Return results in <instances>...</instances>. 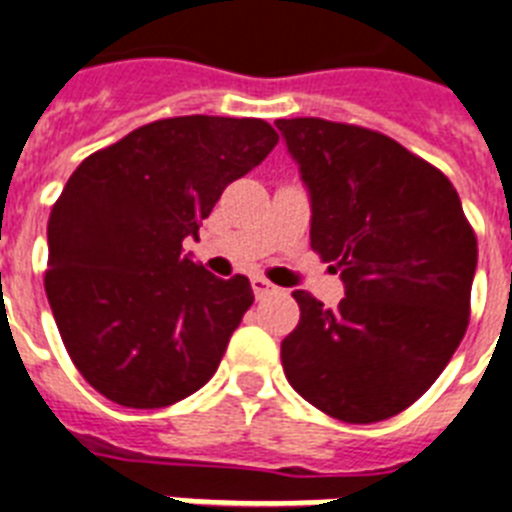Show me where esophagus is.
<instances>
[{
    "label": "esophagus",
    "mask_w": 512,
    "mask_h": 512,
    "mask_svg": "<svg viewBox=\"0 0 512 512\" xmlns=\"http://www.w3.org/2000/svg\"><path fill=\"white\" fill-rule=\"evenodd\" d=\"M251 287H253V295H256V298H266L269 293H274L272 282L266 280V277H259V274H256V277H251Z\"/></svg>",
    "instance_id": "34e87169"
}]
</instances>
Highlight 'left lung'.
I'll use <instances>...</instances> for the list:
<instances>
[{
    "mask_svg": "<svg viewBox=\"0 0 512 512\" xmlns=\"http://www.w3.org/2000/svg\"><path fill=\"white\" fill-rule=\"evenodd\" d=\"M274 125L311 198V248L345 285L337 308L295 290L282 369L327 416L384 421L432 387L466 335L476 235L453 183L387 135L319 117Z\"/></svg>",
    "mask_w": 512,
    "mask_h": 512,
    "instance_id": "obj_1",
    "label": "left lung"
}]
</instances>
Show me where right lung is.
<instances>
[{
  "instance_id": "add662e5",
  "label": "right lung",
  "mask_w": 512,
  "mask_h": 512,
  "mask_svg": "<svg viewBox=\"0 0 512 512\" xmlns=\"http://www.w3.org/2000/svg\"><path fill=\"white\" fill-rule=\"evenodd\" d=\"M277 146L253 117H170L96 151L49 214L44 287L67 353L125 408L201 390L253 303L248 277L219 280L183 253L222 190Z\"/></svg>"
}]
</instances>
